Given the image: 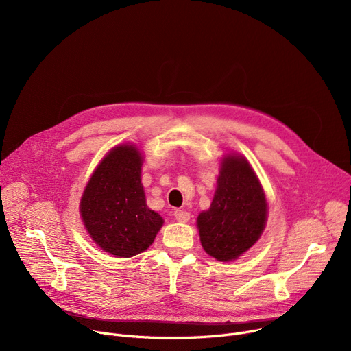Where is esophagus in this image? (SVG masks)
<instances>
[{
  "mask_svg": "<svg viewBox=\"0 0 351 351\" xmlns=\"http://www.w3.org/2000/svg\"><path fill=\"white\" fill-rule=\"evenodd\" d=\"M175 219L178 220V222H180V223H186L188 220L191 219V215H189V212H186V210H180V209H178V210H175Z\"/></svg>",
  "mask_w": 351,
  "mask_h": 351,
  "instance_id": "obj_1",
  "label": "esophagus"
}]
</instances>
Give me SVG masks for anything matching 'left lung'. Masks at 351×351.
Segmentation results:
<instances>
[{"label": "left lung", "mask_w": 351, "mask_h": 351, "mask_svg": "<svg viewBox=\"0 0 351 351\" xmlns=\"http://www.w3.org/2000/svg\"><path fill=\"white\" fill-rule=\"evenodd\" d=\"M266 219V196L250 163L226 155L210 208L197 216L202 247L220 262L234 261L259 241Z\"/></svg>", "instance_id": "obj_1"}]
</instances>
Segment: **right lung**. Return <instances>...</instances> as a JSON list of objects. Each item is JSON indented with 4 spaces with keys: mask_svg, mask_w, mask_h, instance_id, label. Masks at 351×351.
<instances>
[{
    "mask_svg": "<svg viewBox=\"0 0 351 351\" xmlns=\"http://www.w3.org/2000/svg\"><path fill=\"white\" fill-rule=\"evenodd\" d=\"M142 163L135 145L115 146L97 166L81 197L85 229L102 250L115 257L146 250L163 225L162 216L146 205Z\"/></svg>",
    "mask_w": 351,
    "mask_h": 351,
    "instance_id": "obj_1",
    "label": "right lung"
}]
</instances>
